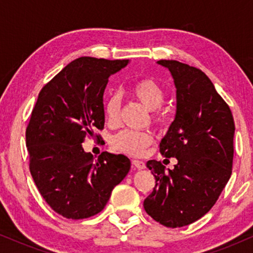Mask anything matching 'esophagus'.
<instances>
[{
    "mask_svg": "<svg viewBox=\"0 0 253 253\" xmlns=\"http://www.w3.org/2000/svg\"><path fill=\"white\" fill-rule=\"evenodd\" d=\"M132 167L137 168V169H144L146 167V165H145L144 161H140V160H133L132 161Z\"/></svg>",
    "mask_w": 253,
    "mask_h": 253,
    "instance_id": "esophagus-1",
    "label": "esophagus"
}]
</instances>
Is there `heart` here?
Masks as SVG:
<instances>
[{"mask_svg":"<svg viewBox=\"0 0 253 253\" xmlns=\"http://www.w3.org/2000/svg\"><path fill=\"white\" fill-rule=\"evenodd\" d=\"M129 94L153 113V120L162 123L166 120V113L161 108L165 101V89L151 78H144L134 82L129 87ZM106 122L109 126H115L120 117V100L116 95L108 98L103 107ZM153 141V136L147 131L123 130L113 137V146L123 153L139 157Z\"/></svg>","mask_w":253,"mask_h":253,"instance_id":"obj_1","label":"heart"}]
</instances>
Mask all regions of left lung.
<instances>
[{"instance_id": "8db88e82", "label": "left lung", "mask_w": 253, "mask_h": 253, "mask_svg": "<svg viewBox=\"0 0 253 253\" xmlns=\"http://www.w3.org/2000/svg\"><path fill=\"white\" fill-rule=\"evenodd\" d=\"M158 64L170 71L176 87L175 120L160 152L177 165L166 171L160 161H147L155 186L144 209L157 222L177 228L205 215L229 181L235 124L229 106L202 70L174 60Z\"/></svg>"}]
</instances>
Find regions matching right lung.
Segmentation results:
<instances>
[{"mask_svg": "<svg viewBox=\"0 0 253 253\" xmlns=\"http://www.w3.org/2000/svg\"><path fill=\"white\" fill-rule=\"evenodd\" d=\"M129 60L79 57L43 86L26 127L30 171L40 195L60 215L79 220L105 209L130 170L123 154L86 153V137L105 126L103 92ZM99 138V136H96Z\"/></svg>", "mask_w": 253, "mask_h": 253, "instance_id": "right-lung-1", "label": "right lung"}]
</instances>
